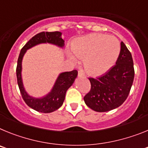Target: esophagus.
Masks as SVG:
<instances>
[{
  "label": "esophagus",
  "instance_id": "1",
  "mask_svg": "<svg viewBox=\"0 0 148 148\" xmlns=\"http://www.w3.org/2000/svg\"><path fill=\"white\" fill-rule=\"evenodd\" d=\"M78 77H84V75H85V74H84V72L83 70H80L79 71H78Z\"/></svg>",
  "mask_w": 148,
  "mask_h": 148
}]
</instances>
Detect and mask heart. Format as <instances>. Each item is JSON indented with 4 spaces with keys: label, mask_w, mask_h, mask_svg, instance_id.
Listing matches in <instances>:
<instances>
[{
    "label": "heart",
    "mask_w": 148,
    "mask_h": 148,
    "mask_svg": "<svg viewBox=\"0 0 148 148\" xmlns=\"http://www.w3.org/2000/svg\"><path fill=\"white\" fill-rule=\"evenodd\" d=\"M71 49L77 58H83L84 67L91 75H100L113 67L121 52L119 40L115 36L102 34H90L77 38ZM73 62L76 58L70 54Z\"/></svg>",
    "instance_id": "heart-1"
}]
</instances>
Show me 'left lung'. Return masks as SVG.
I'll list each match as a JSON object with an SVG mask.
<instances>
[{"label":"left lung","mask_w":148,"mask_h":148,"mask_svg":"<svg viewBox=\"0 0 148 148\" xmlns=\"http://www.w3.org/2000/svg\"><path fill=\"white\" fill-rule=\"evenodd\" d=\"M134 73L132 55L121 41L116 65L99 78H89L91 89L84 97L85 104L96 112H108L119 108L129 95Z\"/></svg>","instance_id":"left-lung-1"}]
</instances>
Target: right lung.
<instances>
[{
    "label": "right lung",
    "mask_w": 148,
    "mask_h": 148,
    "mask_svg": "<svg viewBox=\"0 0 148 148\" xmlns=\"http://www.w3.org/2000/svg\"><path fill=\"white\" fill-rule=\"evenodd\" d=\"M52 44L62 48L64 46V40L61 38L60 32H42L35 35L23 46L20 52L16 68V75L19 90L22 98L26 104L35 110L40 113H48L58 110L61 107L65 99L66 90L73 85L78 75V71L74 70L59 74L50 92L42 98H34L30 96L23 87L22 82L21 70L22 59L27 49L40 44Z\"/></svg>",
    "instance_id": "1"
}]
</instances>
